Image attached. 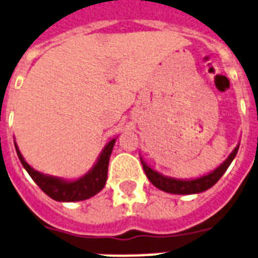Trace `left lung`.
<instances>
[{"label":"left lung","instance_id":"8db88e82","mask_svg":"<svg viewBox=\"0 0 258 258\" xmlns=\"http://www.w3.org/2000/svg\"><path fill=\"white\" fill-rule=\"evenodd\" d=\"M237 149H239V146L233 149V152L228 156V159L223 162L219 168H216L213 173H210L207 176L201 177V178L189 179V181H181V179H174L169 178V177L161 176V174H159V173L155 172L153 169H151L142 159H140V161H142L143 169L146 172V176L148 177L149 181L157 189L166 192H172V194H194V192H201L210 189L211 186H214L219 181L220 177L224 174V172H226L227 168L229 166V164L235 159Z\"/></svg>","mask_w":258,"mask_h":258}]
</instances>
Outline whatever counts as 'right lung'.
Masks as SVG:
<instances>
[{"label":"right lung","instance_id":"right-lung-1","mask_svg":"<svg viewBox=\"0 0 258 258\" xmlns=\"http://www.w3.org/2000/svg\"><path fill=\"white\" fill-rule=\"evenodd\" d=\"M114 144H115V139H112L105 147L94 168L86 176L77 179V181H73V182H67L62 179L44 176L42 173L36 172L25 161L17 144H15V149H17L19 160L30 174V177L35 181L36 185L47 196L51 197L55 201H59V202H76V201H84V199L90 198L102 190L106 183V179H107V166H109L110 155H111Z\"/></svg>","mask_w":258,"mask_h":258}]
</instances>
